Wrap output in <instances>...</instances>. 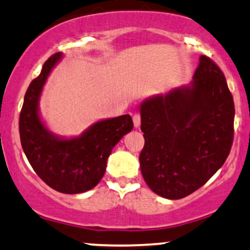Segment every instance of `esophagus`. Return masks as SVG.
<instances>
[{
    "label": "esophagus",
    "mask_w": 250,
    "mask_h": 250,
    "mask_svg": "<svg viewBox=\"0 0 250 250\" xmlns=\"http://www.w3.org/2000/svg\"><path fill=\"white\" fill-rule=\"evenodd\" d=\"M133 125H134V127H139L140 126V123H142V117H140V114L139 113H136L133 116Z\"/></svg>",
    "instance_id": "obj_1"
}]
</instances>
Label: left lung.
I'll return each mask as SVG.
<instances>
[{
  "label": "left lung",
  "instance_id": "obj_1",
  "mask_svg": "<svg viewBox=\"0 0 250 250\" xmlns=\"http://www.w3.org/2000/svg\"><path fill=\"white\" fill-rule=\"evenodd\" d=\"M190 86L146 99L140 169L155 194L183 199L225 164L234 139L233 95L218 64L201 56Z\"/></svg>",
  "mask_w": 250,
  "mask_h": 250
}]
</instances>
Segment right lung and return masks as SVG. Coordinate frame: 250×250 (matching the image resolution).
Masks as SVG:
<instances>
[{"label": "right lung", "mask_w": 250, "mask_h": 250, "mask_svg": "<svg viewBox=\"0 0 250 250\" xmlns=\"http://www.w3.org/2000/svg\"><path fill=\"white\" fill-rule=\"evenodd\" d=\"M57 52L45 61L32 79L20 113L21 145L36 174L48 186L65 194L86 192L102 180L108 155L117 143L133 128L130 114L102 120L82 137L58 139L38 116V99L50 71L61 58Z\"/></svg>", "instance_id": "add662e5"}]
</instances>
